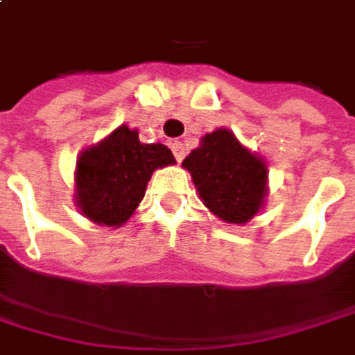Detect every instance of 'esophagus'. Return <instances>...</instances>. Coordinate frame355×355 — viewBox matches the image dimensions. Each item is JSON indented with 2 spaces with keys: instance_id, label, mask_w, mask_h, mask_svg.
I'll return each instance as SVG.
<instances>
[{
  "instance_id": "34e87169",
  "label": "esophagus",
  "mask_w": 355,
  "mask_h": 355,
  "mask_svg": "<svg viewBox=\"0 0 355 355\" xmlns=\"http://www.w3.org/2000/svg\"><path fill=\"white\" fill-rule=\"evenodd\" d=\"M171 149H173V153H175V157H177V161L180 163V161L184 159V155H187L184 145H182L180 141H173V143H171Z\"/></svg>"
}]
</instances>
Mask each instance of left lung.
<instances>
[{"instance_id":"obj_1","label":"left lung","mask_w":355,"mask_h":355,"mask_svg":"<svg viewBox=\"0 0 355 355\" xmlns=\"http://www.w3.org/2000/svg\"><path fill=\"white\" fill-rule=\"evenodd\" d=\"M202 204L226 224L243 226L265 206L267 163L227 128L206 133L182 161Z\"/></svg>"}]
</instances>
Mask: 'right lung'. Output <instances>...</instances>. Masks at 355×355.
<instances>
[{
	"mask_svg": "<svg viewBox=\"0 0 355 355\" xmlns=\"http://www.w3.org/2000/svg\"><path fill=\"white\" fill-rule=\"evenodd\" d=\"M163 143H141L125 123L80 153L74 171V204L98 226L119 227L137 210L157 168L175 165Z\"/></svg>",
	"mask_w": 355,
	"mask_h": 355,
	"instance_id": "obj_1",
	"label": "right lung"
}]
</instances>
